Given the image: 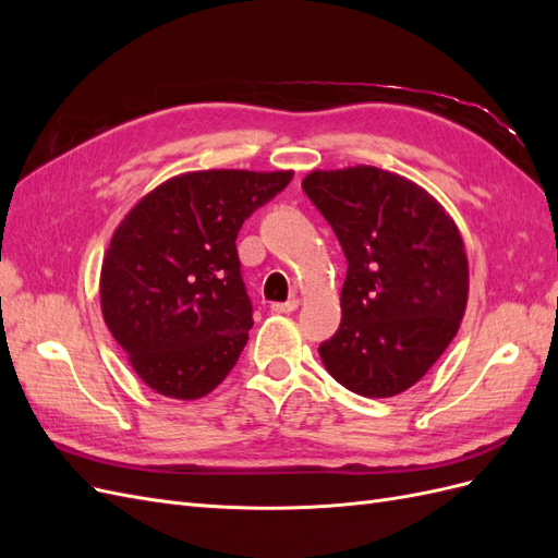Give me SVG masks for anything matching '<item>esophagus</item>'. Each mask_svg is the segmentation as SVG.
Segmentation results:
<instances>
[{"instance_id": "esophagus-1", "label": "esophagus", "mask_w": 558, "mask_h": 558, "mask_svg": "<svg viewBox=\"0 0 558 558\" xmlns=\"http://www.w3.org/2000/svg\"><path fill=\"white\" fill-rule=\"evenodd\" d=\"M298 305H300V300H289V302H275L272 305V312H277V314H291V312H295L298 310Z\"/></svg>"}]
</instances>
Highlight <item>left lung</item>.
Masks as SVG:
<instances>
[{
	"instance_id": "obj_1",
	"label": "left lung",
	"mask_w": 558,
	"mask_h": 558,
	"mask_svg": "<svg viewBox=\"0 0 558 558\" xmlns=\"http://www.w3.org/2000/svg\"><path fill=\"white\" fill-rule=\"evenodd\" d=\"M302 189L347 256L342 324L318 356L363 398L408 391L459 332L468 253L449 211L418 183L373 165L314 170Z\"/></svg>"
}]
</instances>
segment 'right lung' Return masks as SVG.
Masks as SVG:
<instances>
[{
	"label": "right lung",
	"instance_id": "1",
	"mask_svg": "<svg viewBox=\"0 0 558 558\" xmlns=\"http://www.w3.org/2000/svg\"><path fill=\"white\" fill-rule=\"evenodd\" d=\"M293 170H199L156 185L113 230L99 305L137 377L165 398L211 393L253 326L234 240Z\"/></svg>",
	"mask_w": 558,
	"mask_h": 558
}]
</instances>
